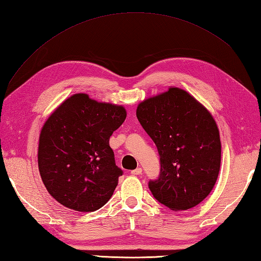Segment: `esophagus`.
I'll use <instances>...</instances> for the list:
<instances>
[{"instance_id":"34e87169","label":"esophagus","mask_w":261,"mask_h":261,"mask_svg":"<svg viewBox=\"0 0 261 261\" xmlns=\"http://www.w3.org/2000/svg\"><path fill=\"white\" fill-rule=\"evenodd\" d=\"M142 174V169L139 168H136L135 170H131V175H135V176H139Z\"/></svg>"}]
</instances>
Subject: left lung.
<instances>
[{"label":"left lung","mask_w":261,"mask_h":261,"mask_svg":"<svg viewBox=\"0 0 261 261\" xmlns=\"http://www.w3.org/2000/svg\"><path fill=\"white\" fill-rule=\"evenodd\" d=\"M137 118L160 157V171L149 180L159 203L188 210L212 191L221 165V141L213 116L187 92H168L138 105Z\"/></svg>","instance_id":"left-lung-1"}]
</instances>
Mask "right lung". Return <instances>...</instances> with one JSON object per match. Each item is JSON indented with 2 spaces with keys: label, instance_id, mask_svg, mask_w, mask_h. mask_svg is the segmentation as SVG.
<instances>
[{
  "label": "right lung",
  "instance_id": "add662e5",
  "mask_svg": "<svg viewBox=\"0 0 261 261\" xmlns=\"http://www.w3.org/2000/svg\"><path fill=\"white\" fill-rule=\"evenodd\" d=\"M126 118L124 108L75 94L49 116L39 138L38 165L49 194L64 206L93 212L107 203L123 170L110 137Z\"/></svg>",
  "mask_w": 261,
  "mask_h": 261
}]
</instances>
